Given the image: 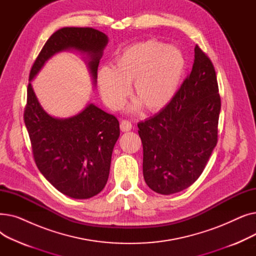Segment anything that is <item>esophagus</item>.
Instances as JSON below:
<instances>
[{"instance_id": "obj_1", "label": "esophagus", "mask_w": 256, "mask_h": 256, "mask_svg": "<svg viewBox=\"0 0 256 256\" xmlns=\"http://www.w3.org/2000/svg\"><path fill=\"white\" fill-rule=\"evenodd\" d=\"M132 124H130V121H128V120H122L120 122V130H122V132H128V130H132Z\"/></svg>"}]
</instances>
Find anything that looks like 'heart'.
I'll list each match as a JSON object with an SVG mask.
<instances>
[{
	"label": "heart",
	"mask_w": 256,
	"mask_h": 256,
	"mask_svg": "<svg viewBox=\"0 0 256 256\" xmlns=\"http://www.w3.org/2000/svg\"><path fill=\"white\" fill-rule=\"evenodd\" d=\"M184 70L180 52L158 40H147L126 48L115 58L112 70L102 67L98 85L104 104L118 110L126 102L132 84L134 100L130 109L143 106L158 112L171 102L178 91Z\"/></svg>",
	"instance_id": "heart-1"
}]
</instances>
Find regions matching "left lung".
I'll return each instance as SVG.
<instances>
[{
  "mask_svg": "<svg viewBox=\"0 0 256 256\" xmlns=\"http://www.w3.org/2000/svg\"><path fill=\"white\" fill-rule=\"evenodd\" d=\"M191 74L171 102L138 124L143 176L150 189L170 195L201 176L218 141L221 110L216 72L196 44Z\"/></svg>",
  "mask_w": 256,
  "mask_h": 256,
  "instance_id": "obj_1",
  "label": "left lung"
}]
</instances>
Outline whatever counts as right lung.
Returning <instances> with one entry per match:
<instances>
[{"label":"right lung","instance_id":"right-lung-1","mask_svg":"<svg viewBox=\"0 0 256 256\" xmlns=\"http://www.w3.org/2000/svg\"><path fill=\"white\" fill-rule=\"evenodd\" d=\"M108 42V36L96 29L62 28L48 39L30 72L24 119L34 160L59 192L74 199L91 198L104 188L120 134L119 121L93 104L70 118L52 117L40 106L31 80L55 54L76 50L88 55V67L96 84Z\"/></svg>","mask_w":256,"mask_h":256}]
</instances>
